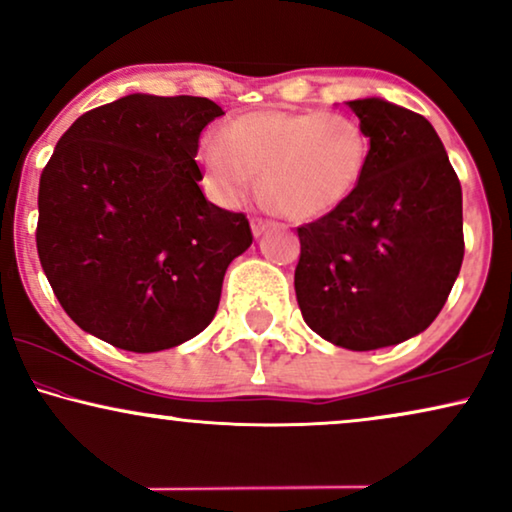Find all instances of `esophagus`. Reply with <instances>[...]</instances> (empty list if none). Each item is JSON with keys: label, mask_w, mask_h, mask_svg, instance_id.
Masks as SVG:
<instances>
[{"label": "esophagus", "mask_w": 512, "mask_h": 512, "mask_svg": "<svg viewBox=\"0 0 512 512\" xmlns=\"http://www.w3.org/2000/svg\"><path fill=\"white\" fill-rule=\"evenodd\" d=\"M265 223L263 221H251V233H254V237H261L265 233Z\"/></svg>", "instance_id": "esophagus-1"}]
</instances>
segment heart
I'll return each instance as SVG.
<instances>
[{"label": "heart", "instance_id": "heart-1", "mask_svg": "<svg viewBox=\"0 0 512 512\" xmlns=\"http://www.w3.org/2000/svg\"><path fill=\"white\" fill-rule=\"evenodd\" d=\"M370 137L356 118L324 111H258L235 118L202 149V170L216 200L235 207L254 174L270 212L314 221L338 212L359 191Z\"/></svg>", "mask_w": 512, "mask_h": 512}]
</instances>
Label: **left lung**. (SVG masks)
I'll return each instance as SVG.
<instances>
[{
    "instance_id": "left-lung-1",
    "label": "left lung",
    "mask_w": 512,
    "mask_h": 512,
    "mask_svg": "<svg viewBox=\"0 0 512 512\" xmlns=\"http://www.w3.org/2000/svg\"><path fill=\"white\" fill-rule=\"evenodd\" d=\"M370 137L359 191L298 228L296 298L333 345L370 352L431 326L464 261L461 184L424 116L382 97L347 102Z\"/></svg>"
}]
</instances>
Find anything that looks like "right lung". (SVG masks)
Listing matches in <instances>:
<instances>
[{
    "mask_svg": "<svg viewBox=\"0 0 512 512\" xmlns=\"http://www.w3.org/2000/svg\"><path fill=\"white\" fill-rule=\"evenodd\" d=\"M219 116L207 97L132 93L60 137L39 181L37 251L86 333L149 354L214 319L228 265L254 240L247 216L198 186L200 132Z\"/></svg>",
    "mask_w": 512,
    "mask_h": 512,
    "instance_id": "add662e5",
    "label": "right lung"
}]
</instances>
